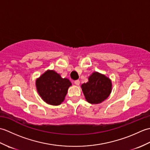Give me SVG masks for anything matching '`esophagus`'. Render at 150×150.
<instances>
[{
	"instance_id": "1",
	"label": "esophagus",
	"mask_w": 150,
	"mask_h": 150,
	"mask_svg": "<svg viewBox=\"0 0 150 150\" xmlns=\"http://www.w3.org/2000/svg\"><path fill=\"white\" fill-rule=\"evenodd\" d=\"M74 83H75L76 85L79 86V84H80V81H79V80H76V81H74Z\"/></svg>"
}]
</instances>
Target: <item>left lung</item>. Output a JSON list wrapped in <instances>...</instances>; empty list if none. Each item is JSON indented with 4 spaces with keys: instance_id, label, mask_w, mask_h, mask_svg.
I'll use <instances>...</instances> for the list:
<instances>
[{
    "instance_id": "1",
    "label": "left lung",
    "mask_w": 150,
    "mask_h": 150,
    "mask_svg": "<svg viewBox=\"0 0 150 150\" xmlns=\"http://www.w3.org/2000/svg\"><path fill=\"white\" fill-rule=\"evenodd\" d=\"M89 81L82 84L86 99L91 104H98L106 100L111 91V82L104 75L94 72Z\"/></svg>"
}]
</instances>
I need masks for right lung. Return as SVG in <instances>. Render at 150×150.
Here are the masks:
<instances>
[{"label":"right lung","mask_w":150,"mask_h":150,"mask_svg":"<svg viewBox=\"0 0 150 150\" xmlns=\"http://www.w3.org/2000/svg\"><path fill=\"white\" fill-rule=\"evenodd\" d=\"M71 83L68 79H62L54 71L48 70L36 81L37 91L46 103L59 105L64 100Z\"/></svg>","instance_id":"1"}]
</instances>
